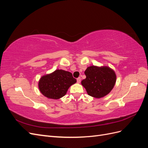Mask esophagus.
<instances>
[{"label":"esophagus","instance_id":"esophagus-1","mask_svg":"<svg viewBox=\"0 0 148 148\" xmlns=\"http://www.w3.org/2000/svg\"><path fill=\"white\" fill-rule=\"evenodd\" d=\"M77 83H79L80 82H81V78L78 77V78L77 79Z\"/></svg>","mask_w":148,"mask_h":148}]
</instances>
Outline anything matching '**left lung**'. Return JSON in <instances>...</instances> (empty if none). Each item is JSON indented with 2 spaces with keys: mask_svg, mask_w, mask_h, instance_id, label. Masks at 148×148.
<instances>
[{
  "mask_svg": "<svg viewBox=\"0 0 148 148\" xmlns=\"http://www.w3.org/2000/svg\"><path fill=\"white\" fill-rule=\"evenodd\" d=\"M86 78L82 80V84L88 95L100 98L109 94L116 82L114 71L107 66H89L84 71Z\"/></svg>",
  "mask_w": 148,
  "mask_h": 148,
  "instance_id": "1",
  "label": "left lung"
}]
</instances>
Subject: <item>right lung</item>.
Instances as JSON below:
<instances>
[{"label":"right lung","instance_id":"add662e5","mask_svg":"<svg viewBox=\"0 0 148 148\" xmlns=\"http://www.w3.org/2000/svg\"><path fill=\"white\" fill-rule=\"evenodd\" d=\"M77 82L72 73L62 70H57L51 74L40 79L39 88L44 96L58 99L65 95L69 87Z\"/></svg>","mask_w":148,"mask_h":148}]
</instances>
